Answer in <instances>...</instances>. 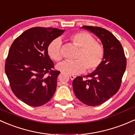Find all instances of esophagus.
<instances>
[{
  "label": "esophagus",
  "instance_id": "34e87169",
  "mask_svg": "<svg viewBox=\"0 0 135 135\" xmlns=\"http://www.w3.org/2000/svg\"><path fill=\"white\" fill-rule=\"evenodd\" d=\"M69 77H70V79L71 80H73L75 78V76H74V75H69Z\"/></svg>",
  "mask_w": 135,
  "mask_h": 135
}]
</instances>
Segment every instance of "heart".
I'll list each match as a JSON object with an SVG mask.
<instances>
[{
    "mask_svg": "<svg viewBox=\"0 0 135 135\" xmlns=\"http://www.w3.org/2000/svg\"><path fill=\"white\" fill-rule=\"evenodd\" d=\"M70 39L80 50L76 60H65L56 66V69L62 73L76 75L84 72L88 68L89 71H93L102 63L104 58V48L97 42L93 36L85 31H79L70 36ZM62 40L60 38L53 39L49 44L47 53L49 56L56 62L62 59Z\"/></svg>",
    "mask_w": 135,
    "mask_h": 135,
    "instance_id": "obj_1",
    "label": "heart"
}]
</instances>
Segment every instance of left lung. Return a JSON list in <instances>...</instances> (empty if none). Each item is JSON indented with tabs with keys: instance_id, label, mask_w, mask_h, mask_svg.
Wrapping results in <instances>:
<instances>
[{
	"instance_id": "8db88e82",
	"label": "left lung",
	"mask_w": 135,
	"mask_h": 135,
	"mask_svg": "<svg viewBox=\"0 0 135 135\" xmlns=\"http://www.w3.org/2000/svg\"><path fill=\"white\" fill-rule=\"evenodd\" d=\"M100 38L104 48L102 63L86 76H77L73 81L76 97L85 105L97 106L106 102L119 89L126 68V58L121 44L110 31L100 27L84 26Z\"/></svg>"
}]
</instances>
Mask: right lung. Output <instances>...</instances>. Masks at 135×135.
Listing matches in <instances>:
<instances>
[{
    "label": "right lung",
    "mask_w": 135,
    "mask_h": 135,
    "mask_svg": "<svg viewBox=\"0 0 135 135\" xmlns=\"http://www.w3.org/2000/svg\"><path fill=\"white\" fill-rule=\"evenodd\" d=\"M64 31L32 27L22 33L10 47L6 74L15 96L30 106L44 105L55 92L60 72L52 69L54 64L48 55L47 47Z\"/></svg>",
    "instance_id": "right-lung-1"
}]
</instances>
